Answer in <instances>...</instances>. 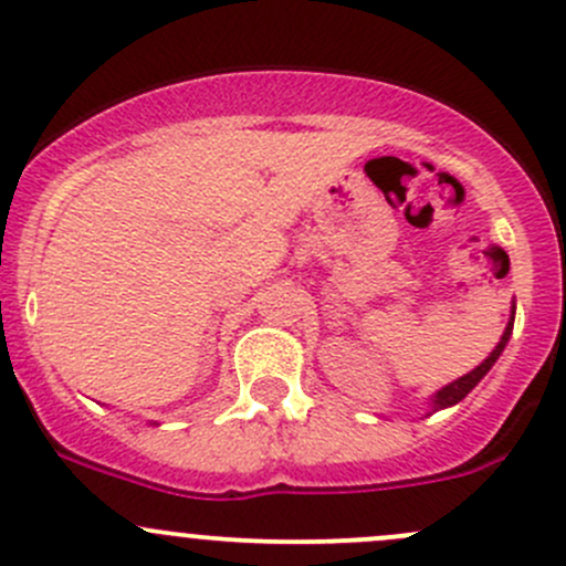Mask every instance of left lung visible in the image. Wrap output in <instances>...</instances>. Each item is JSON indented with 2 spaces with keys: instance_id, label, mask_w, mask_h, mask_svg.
<instances>
[{
  "instance_id": "left-lung-1",
  "label": "left lung",
  "mask_w": 566,
  "mask_h": 566,
  "mask_svg": "<svg viewBox=\"0 0 566 566\" xmlns=\"http://www.w3.org/2000/svg\"><path fill=\"white\" fill-rule=\"evenodd\" d=\"M512 325H515V306H512V317H510V323H506L504 336H501V342H499V345H495V350L490 353V356L484 358V361L479 364L476 369H471V373H468V375H462V378L454 380V384L443 386V389L438 391L436 397H432V410L452 408V405H458L462 397H468V391H471L473 386H476L479 380H482L484 375H488L490 369H493V364L499 361V356H501V353H504L506 342H510V336H512Z\"/></svg>"
}]
</instances>
